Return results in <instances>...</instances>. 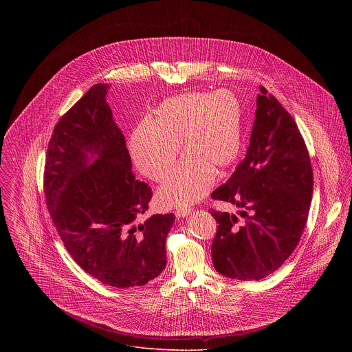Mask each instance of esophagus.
Returning a JSON list of instances; mask_svg holds the SVG:
<instances>
[{
    "label": "esophagus",
    "mask_w": 352,
    "mask_h": 352,
    "mask_svg": "<svg viewBox=\"0 0 352 352\" xmlns=\"http://www.w3.org/2000/svg\"><path fill=\"white\" fill-rule=\"evenodd\" d=\"M191 211H192L191 207H179V208L176 210V215L184 218V217H188V215L191 214Z\"/></svg>",
    "instance_id": "esophagus-1"
}]
</instances>
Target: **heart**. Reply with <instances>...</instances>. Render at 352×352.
Masks as SVG:
<instances>
[{
  "label": "heart",
  "instance_id": "obj_1",
  "mask_svg": "<svg viewBox=\"0 0 352 352\" xmlns=\"http://www.w3.org/2000/svg\"><path fill=\"white\" fill-rule=\"evenodd\" d=\"M243 130L244 111L236 94L188 92L162 101L151 122L134 129L130 151L137 168L160 182L172 170L183 141L187 154L161 186L158 199L184 206L206 195L215 169L222 172L236 162Z\"/></svg>",
  "mask_w": 352,
  "mask_h": 352
}]
</instances>
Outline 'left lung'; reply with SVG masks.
<instances>
[{
  "mask_svg": "<svg viewBox=\"0 0 352 352\" xmlns=\"http://www.w3.org/2000/svg\"><path fill=\"white\" fill-rule=\"evenodd\" d=\"M256 118L245 158L211 198L240 208L239 217L211 210L218 228L214 268L223 276L258 280L276 271L296 250L313 192V170L292 115L265 88L256 99Z\"/></svg>",
  "mask_w": 352,
  "mask_h": 352,
  "instance_id": "obj_1",
  "label": "left lung"
}]
</instances>
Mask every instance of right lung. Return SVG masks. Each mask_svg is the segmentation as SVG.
Masks as SVG:
<instances>
[{"label": "right lung", "mask_w": 352, "mask_h": 352, "mask_svg": "<svg viewBox=\"0 0 352 352\" xmlns=\"http://www.w3.org/2000/svg\"><path fill=\"white\" fill-rule=\"evenodd\" d=\"M109 85H94L56 123L45 195L51 219L74 261L101 283L146 285L166 265L173 214H153L151 187L131 170L126 141L105 101Z\"/></svg>", "instance_id": "obj_1"}]
</instances>
